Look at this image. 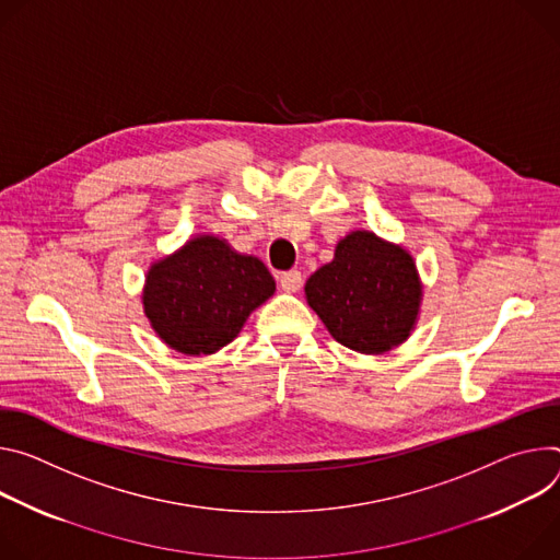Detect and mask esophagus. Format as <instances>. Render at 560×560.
Masks as SVG:
<instances>
[{
	"label": "esophagus",
	"instance_id": "esophagus-1",
	"mask_svg": "<svg viewBox=\"0 0 560 560\" xmlns=\"http://www.w3.org/2000/svg\"><path fill=\"white\" fill-rule=\"evenodd\" d=\"M280 287H282L287 293H295V291H300V287H302V273H300V271H295V269L284 271V273L280 276Z\"/></svg>",
	"mask_w": 560,
	"mask_h": 560
}]
</instances>
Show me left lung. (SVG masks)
<instances>
[{
    "label": "left lung",
    "instance_id": "left-lung-1",
    "mask_svg": "<svg viewBox=\"0 0 560 560\" xmlns=\"http://www.w3.org/2000/svg\"><path fill=\"white\" fill-rule=\"evenodd\" d=\"M327 331L358 353H385L416 327L422 284L409 252L371 231H351L334 260L304 284Z\"/></svg>",
    "mask_w": 560,
    "mask_h": 560
}]
</instances>
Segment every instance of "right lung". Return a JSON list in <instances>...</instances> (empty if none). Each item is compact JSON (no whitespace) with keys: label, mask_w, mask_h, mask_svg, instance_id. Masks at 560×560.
Returning <instances> with one entry per match:
<instances>
[{"label":"right lung","mask_w":560,"mask_h":560,"mask_svg":"<svg viewBox=\"0 0 560 560\" xmlns=\"http://www.w3.org/2000/svg\"><path fill=\"white\" fill-rule=\"evenodd\" d=\"M273 291L276 280L262 260L237 254L222 237L196 235L151 265L142 302L171 349L209 355L226 347Z\"/></svg>","instance_id":"right-lung-1"}]
</instances>
